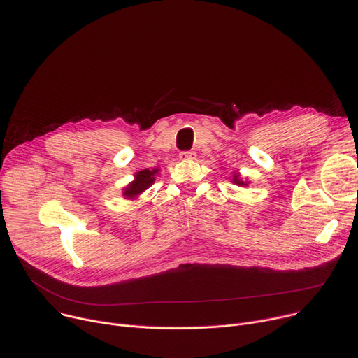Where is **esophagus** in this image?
<instances>
[{
    "instance_id": "1",
    "label": "esophagus",
    "mask_w": 358,
    "mask_h": 358,
    "mask_svg": "<svg viewBox=\"0 0 358 358\" xmlns=\"http://www.w3.org/2000/svg\"><path fill=\"white\" fill-rule=\"evenodd\" d=\"M179 157L182 160H195L196 159V153L195 152H182L179 155Z\"/></svg>"
}]
</instances>
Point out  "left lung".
Listing matches in <instances>:
<instances>
[{
    "instance_id": "8db88e82",
    "label": "left lung",
    "mask_w": 358,
    "mask_h": 358,
    "mask_svg": "<svg viewBox=\"0 0 358 358\" xmlns=\"http://www.w3.org/2000/svg\"><path fill=\"white\" fill-rule=\"evenodd\" d=\"M231 183H234V185L241 186V187H245V186L250 185L248 180H243V179H241V175H240L237 171L233 172V179H231Z\"/></svg>"
}]
</instances>
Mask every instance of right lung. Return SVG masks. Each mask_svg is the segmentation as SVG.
Wrapping results in <instances>:
<instances>
[{"label": "right lung", "mask_w": 358, "mask_h": 358, "mask_svg": "<svg viewBox=\"0 0 358 358\" xmlns=\"http://www.w3.org/2000/svg\"><path fill=\"white\" fill-rule=\"evenodd\" d=\"M160 169L155 167V169H143L134 175V180L130 182L127 186L122 187V196L125 199H137L138 195H141L145 189H149L155 183V176L159 175Z\"/></svg>", "instance_id": "obj_1"}]
</instances>
